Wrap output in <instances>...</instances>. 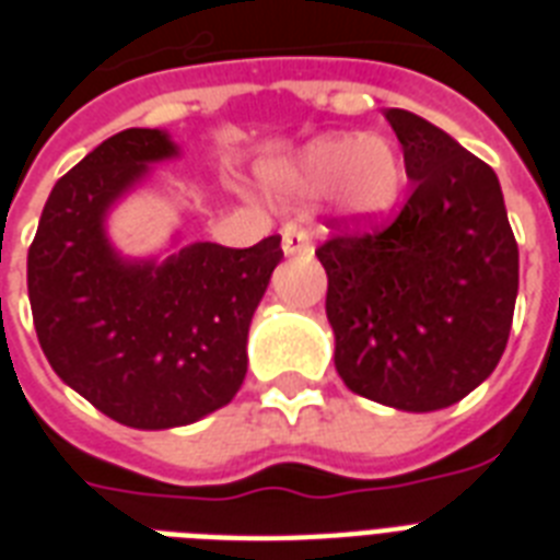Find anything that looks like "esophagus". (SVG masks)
<instances>
[{"label": "esophagus", "instance_id": "esophagus-1", "mask_svg": "<svg viewBox=\"0 0 560 560\" xmlns=\"http://www.w3.org/2000/svg\"><path fill=\"white\" fill-rule=\"evenodd\" d=\"M281 246H284V253L288 255H299L311 249V241H307L305 229L284 226V232H281Z\"/></svg>", "mask_w": 560, "mask_h": 560}]
</instances>
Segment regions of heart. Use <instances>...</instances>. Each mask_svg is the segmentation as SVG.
I'll return each mask as SVG.
<instances>
[{
  "label": "heart",
  "mask_w": 560,
  "mask_h": 560,
  "mask_svg": "<svg viewBox=\"0 0 560 560\" xmlns=\"http://www.w3.org/2000/svg\"><path fill=\"white\" fill-rule=\"evenodd\" d=\"M264 177L281 197H328L346 220L369 223L398 202L404 160L383 136H323L293 162L264 171Z\"/></svg>",
  "instance_id": "obj_1"
}]
</instances>
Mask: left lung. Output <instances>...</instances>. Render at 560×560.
Segmentation results:
<instances>
[{
  "instance_id": "1",
  "label": "left lung",
  "mask_w": 560,
  "mask_h": 560,
  "mask_svg": "<svg viewBox=\"0 0 560 560\" xmlns=\"http://www.w3.org/2000/svg\"><path fill=\"white\" fill-rule=\"evenodd\" d=\"M412 183L398 218L337 223L316 258L328 272L334 366L363 398L433 412L477 389L512 331L521 255L500 179L456 139L386 109Z\"/></svg>"
}]
</instances>
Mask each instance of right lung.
<instances>
[{
  "mask_svg": "<svg viewBox=\"0 0 560 560\" xmlns=\"http://www.w3.org/2000/svg\"><path fill=\"white\" fill-rule=\"evenodd\" d=\"M177 156L168 133L130 127L57 179L28 249V299L51 369L118 424L168 430L235 398L246 334L281 237L249 249L183 246L165 261H125L104 232L107 209Z\"/></svg>",
  "mask_w": 560,
  "mask_h": 560,
  "instance_id": "1",
  "label": "right lung"
}]
</instances>
